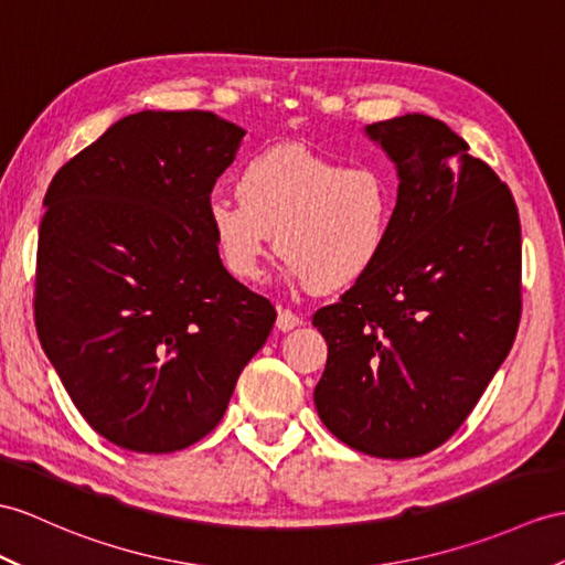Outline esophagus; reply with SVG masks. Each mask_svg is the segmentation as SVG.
Listing matches in <instances>:
<instances>
[{
  "mask_svg": "<svg viewBox=\"0 0 565 565\" xmlns=\"http://www.w3.org/2000/svg\"><path fill=\"white\" fill-rule=\"evenodd\" d=\"M301 323H305V319L297 316L292 309H280L278 321H275V326H278V330H282V333H287V330H292V328H299Z\"/></svg>",
  "mask_w": 565,
  "mask_h": 565,
  "instance_id": "obj_1",
  "label": "esophagus"
}]
</instances>
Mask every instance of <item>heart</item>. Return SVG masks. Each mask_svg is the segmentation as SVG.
<instances>
[{
	"label": "heart",
	"mask_w": 565,
	"mask_h": 565,
	"mask_svg": "<svg viewBox=\"0 0 565 565\" xmlns=\"http://www.w3.org/2000/svg\"><path fill=\"white\" fill-rule=\"evenodd\" d=\"M237 199L209 203V227L225 268L258 280L275 235L278 256L309 290L356 285L388 252L401 179L383 162L342 164L307 146L260 150L237 177Z\"/></svg>",
	"instance_id": "heart-1"
}]
</instances>
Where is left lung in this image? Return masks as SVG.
Masks as SVG:
<instances>
[{
  "instance_id": "left-lung-1",
  "label": "left lung",
  "mask_w": 565,
  "mask_h": 565,
  "mask_svg": "<svg viewBox=\"0 0 565 565\" xmlns=\"http://www.w3.org/2000/svg\"><path fill=\"white\" fill-rule=\"evenodd\" d=\"M397 168L388 252L313 313L328 342L313 403L328 431L374 458L446 444L513 348L522 239L511 189L426 115L369 124Z\"/></svg>"
}]
</instances>
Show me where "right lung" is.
Segmentation results:
<instances>
[{"label": "right lung", "instance_id": "1", "mask_svg": "<svg viewBox=\"0 0 565 565\" xmlns=\"http://www.w3.org/2000/svg\"><path fill=\"white\" fill-rule=\"evenodd\" d=\"M242 136L203 109H143L47 186L38 338L76 409L119 448L201 441L273 330L275 307L232 278L209 227Z\"/></svg>", "mask_w": 565, "mask_h": 565}]
</instances>
